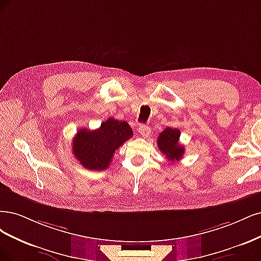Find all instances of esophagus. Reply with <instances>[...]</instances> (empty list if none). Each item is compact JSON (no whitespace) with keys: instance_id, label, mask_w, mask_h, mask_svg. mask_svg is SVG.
<instances>
[{"instance_id":"obj_1","label":"esophagus","mask_w":261,"mask_h":261,"mask_svg":"<svg viewBox=\"0 0 261 261\" xmlns=\"http://www.w3.org/2000/svg\"><path fill=\"white\" fill-rule=\"evenodd\" d=\"M139 133L141 134V136L143 137H147L148 134L150 133V128L148 127V125H145V124H142L139 127Z\"/></svg>"}]
</instances>
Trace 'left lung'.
I'll return each instance as SVG.
<instances>
[{
  "instance_id": "obj_1",
  "label": "left lung",
  "mask_w": 261,
  "mask_h": 261,
  "mask_svg": "<svg viewBox=\"0 0 261 261\" xmlns=\"http://www.w3.org/2000/svg\"><path fill=\"white\" fill-rule=\"evenodd\" d=\"M180 130L166 128L162 133H159L157 140V146L159 150L167 157L168 161L179 162L184 154V146L179 143Z\"/></svg>"
}]
</instances>
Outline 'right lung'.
<instances>
[{
    "label": "right lung",
    "instance_id": "1",
    "mask_svg": "<svg viewBox=\"0 0 261 261\" xmlns=\"http://www.w3.org/2000/svg\"><path fill=\"white\" fill-rule=\"evenodd\" d=\"M132 136L127 121L108 118L96 130H78L72 141V154L86 169L104 170L111 165L116 149Z\"/></svg>",
    "mask_w": 261,
    "mask_h": 261
}]
</instances>
